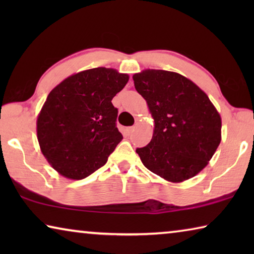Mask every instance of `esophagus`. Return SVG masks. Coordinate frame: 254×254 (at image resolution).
Here are the masks:
<instances>
[{
	"mask_svg": "<svg viewBox=\"0 0 254 254\" xmlns=\"http://www.w3.org/2000/svg\"><path fill=\"white\" fill-rule=\"evenodd\" d=\"M133 131H134V127H127V128H126V134H127V135H130V134H132Z\"/></svg>",
	"mask_w": 254,
	"mask_h": 254,
	"instance_id": "34e87169",
	"label": "esophagus"
}]
</instances>
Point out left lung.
<instances>
[{"mask_svg": "<svg viewBox=\"0 0 254 254\" xmlns=\"http://www.w3.org/2000/svg\"><path fill=\"white\" fill-rule=\"evenodd\" d=\"M133 80L154 120L150 143L136 149L141 161L168 182L194 177L221 142L218 112L198 86L177 72L145 69Z\"/></svg>", "mask_w": 254, "mask_h": 254, "instance_id": "8db88e82", "label": "left lung"}]
</instances>
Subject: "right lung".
Masks as SVG:
<instances>
[{"label":"right lung","mask_w":254,"mask_h":254,"mask_svg":"<svg viewBox=\"0 0 254 254\" xmlns=\"http://www.w3.org/2000/svg\"><path fill=\"white\" fill-rule=\"evenodd\" d=\"M127 80V74L98 67L69 76L49 93L37 120V136L42 154L64 177H88L121 142L112 100Z\"/></svg>","instance_id":"add662e5"}]
</instances>
